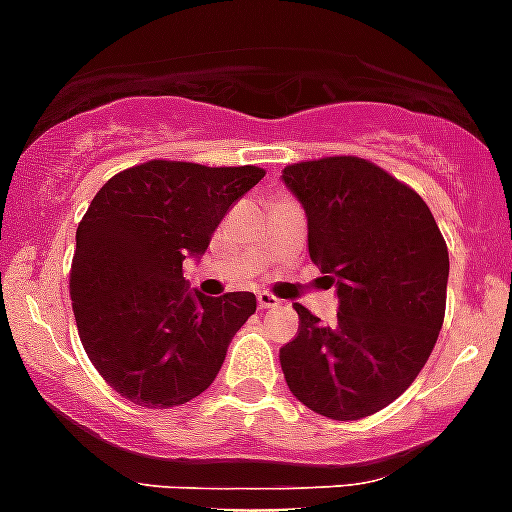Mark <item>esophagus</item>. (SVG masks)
Returning <instances> with one entry per match:
<instances>
[{
  "instance_id": "esophagus-1",
  "label": "esophagus",
  "mask_w": 512,
  "mask_h": 512,
  "mask_svg": "<svg viewBox=\"0 0 512 512\" xmlns=\"http://www.w3.org/2000/svg\"><path fill=\"white\" fill-rule=\"evenodd\" d=\"M278 304H281V299H276V296L268 294V291H260V294H257V307L260 309H273L278 307Z\"/></svg>"
}]
</instances>
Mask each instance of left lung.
<instances>
[{"label":"left lung","instance_id":"1","mask_svg":"<svg viewBox=\"0 0 512 512\" xmlns=\"http://www.w3.org/2000/svg\"><path fill=\"white\" fill-rule=\"evenodd\" d=\"M283 182L307 213L312 263L338 291L333 325L294 304L283 377L307 409L354 422L393 403L427 364L445 320L448 247L422 197L364 158L291 163Z\"/></svg>","mask_w":512,"mask_h":512}]
</instances>
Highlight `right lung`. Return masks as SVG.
I'll return each mask as SVG.
<instances>
[{
    "label": "right lung",
    "instance_id": "add662e5",
    "mask_svg": "<svg viewBox=\"0 0 512 512\" xmlns=\"http://www.w3.org/2000/svg\"><path fill=\"white\" fill-rule=\"evenodd\" d=\"M265 176L257 166L148 161L119 171L77 226L70 296L83 349L127 401L171 409L216 380L257 299L205 296L182 276L226 210Z\"/></svg>",
    "mask_w": 512,
    "mask_h": 512
}]
</instances>
